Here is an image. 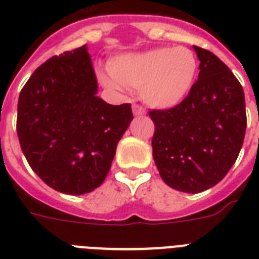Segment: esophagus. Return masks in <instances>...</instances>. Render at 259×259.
I'll return each instance as SVG.
<instances>
[{
    "mask_svg": "<svg viewBox=\"0 0 259 259\" xmlns=\"http://www.w3.org/2000/svg\"><path fill=\"white\" fill-rule=\"evenodd\" d=\"M133 114L136 117H144V115H146V111L144 107H141V106L133 105Z\"/></svg>",
    "mask_w": 259,
    "mask_h": 259,
    "instance_id": "34e87169",
    "label": "esophagus"
}]
</instances>
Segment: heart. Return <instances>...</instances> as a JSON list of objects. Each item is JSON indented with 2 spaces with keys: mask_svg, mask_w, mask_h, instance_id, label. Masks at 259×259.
<instances>
[{
  "mask_svg": "<svg viewBox=\"0 0 259 259\" xmlns=\"http://www.w3.org/2000/svg\"><path fill=\"white\" fill-rule=\"evenodd\" d=\"M199 63L185 47H161L123 54L110 62V72L102 74L107 89L126 93L140 89L146 105L154 109H172L188 97L197 76Z\"/></svg>",
  "mask_w": 259,
  "mask_h": 259,
  "instance_id": "1",
  "label": "heart"
}]
</instances>
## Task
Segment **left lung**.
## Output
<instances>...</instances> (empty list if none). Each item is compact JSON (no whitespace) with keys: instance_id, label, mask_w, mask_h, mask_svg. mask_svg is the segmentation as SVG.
<instances>
[{"instance_id":"left-lung-1","label":"left lung","mask_w":259,"mask_h":259,"mask_svg":"<svg viewBox=\"0 0 259 259\" xmlns=\"http://www.w3.org/2000/svg\"><path fill=\"white\" fill-rule=\"evenodd\" d=\"M200 60L197 82L180 105L152 110V148L160 176L170 188L203 192L227 175L246 132L245 94L212 52L193 46Z\"/></svg>"}]
</instances>
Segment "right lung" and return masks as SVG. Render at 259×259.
I'll return each instance as SVG.
<instances>
[{
    "label": "right lung",
    "mask_w": 259,
    "mask_h": 259,
    "mask_svg": "<svg viewBox=\"0 0 259 259\" xmlns=\"http://www.w3.org/2000/svg\"><path fill=\"white\" fill-rule=\"evenodd\" d=\"M98 94L87 46L48 59L20 93L17 134L33 172L51 188L84 195L105 181L133 119L129 103Z\"/></svg>",
    "instance_id": "1"
}]
</instances>
